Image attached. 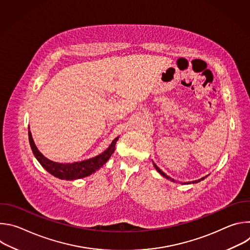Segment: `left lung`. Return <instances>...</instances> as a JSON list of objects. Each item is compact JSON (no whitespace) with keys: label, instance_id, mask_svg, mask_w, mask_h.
Returning <instances> with one entry per match:
<instances>
[{"label":"left lung","instance_id":"obj_1","mask_svg":"<svg viewBox=\"0 0 250 250\" xmlns=\"http://www.w3.org/2000/svg\"><path fill=\"white\" fill-rule=\"evenodd\" d=\"M153 165H154V167H155V169L158 171V173H160L164 178H166V179H168V180H170V181H172V182H176L174 179H172L171 177H169L168 175H166L162 170H160L158 167H157V165L155 164V163H153ZM207 177V176H206ZM206 177H203V178H201V179H199V180H195V181H193V182H184V183H182V184H195V183H198V182H200V181H202V180H204Z\"/></svg>","mask_w":250,"mask_h":250}]
</instances>
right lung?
<instances>
[{"label":"right lung","mask_w":250,"mask_h":250,"mask_svg":"<svg viewBox=\"0 0 250 250\" xmlns=\"http://www.w3.org/2000/svg\"><path fill=\"white\" fill-rule=\"evenodd\" d=\"M120 136L116 137L110 146L106 148L104 152L101 154L79 162H73V163H58L49 160L46 158L35 146L34 141L32 139V135L30 130H28V139L29 145L31 147V150L33 152V155L38 161L41 163V165L51 175H53L56 178H59L61 180H76L81 179V178L87 177L93 173H95L97 170H99L106 161L110 159L112 154L115 151L116 144Z\"/></svg>","instance_id":"add662e5"}]
</instances>
